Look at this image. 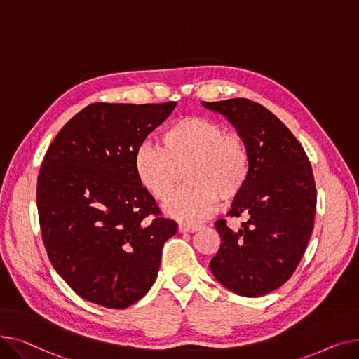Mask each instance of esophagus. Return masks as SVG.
Masks as SVG:
<instances>
[{"mask_svg":"<svg viewBox=\"0 0 359 359\" xmlns=\"http://www.w3.org/2000/svg\"><path fill=\"white\" fill-rule=\"evenodd\" d=\"M178 230L181 231V233H193V231L200 230V226H196V224H187V223H180Z\"/></svg>","mask_w":359,"mask_h":359,"instance_id":"1","label":"esophagus"}]
</instances>
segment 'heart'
<instances>
[{
	"label": "heart",
	"instance_id": "1",
	"mask_svg": "<svg viewBox=\"0 0 359 359\" xmlns=\"http://www.w3.org/2000/svg\"><path fill=\"white\" fill-rule=\"evenodd\" d=\"M136 180L154 198L165 201L184 170L188 182L163 205L165 213L196 223L212 215L219 200L238 197L249 180L250 158L243 139L205 117H182L159 135V146L144 142L135 154Z\"/></svg>",
	"mask_w": 359,
	"mask_h": 359
}]
</instances>
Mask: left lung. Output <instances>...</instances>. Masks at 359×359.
<instances>
[{"label": "left lung", "mask_w": 359, "mask_h": 359, "mask_svg": "<svg viewBox=\"0 0 359 359\" xmlns=\"http://www.w3.org/2000/svg\"><path fill=\"white\" fill-rule=\"evenodd\" d=\"M201 105L227 118L250 158L249 180L227 213L248 220L239 230L216 222L222 243L208 266L227 290L259 297L281 287L303 258L318 197L311 165L285 124L261 104L231 98Z\"/></svg>", "instance_id": "left-lung-1"}]
</instances>
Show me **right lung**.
<instances>
[{
    "instance_id": "1",
    "label": "right lung",
    "mask_w": 359,
    "mask_h": 359,
    "mask_svg": "<svg viewBox=\"0 0 359 359\" xmlns=\"http://www.w3.org/2000/svg\"><path fill=\"white\" fill-rule=\"evenodd\" d=\"M175 105L90 104L49 146L36 194L41 238L56 272L83 300L126 309L156 280L177 223L161 217L133 161Z\"/></svg>"
}]
</instances>
